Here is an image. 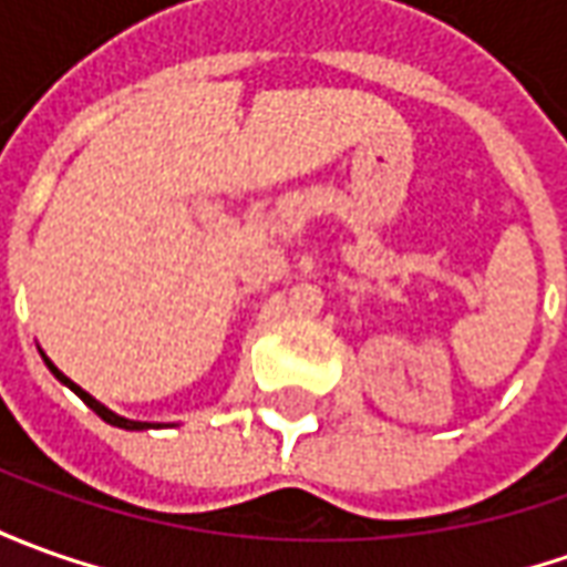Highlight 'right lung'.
I'll return each instance as SVG.
<instances>
[{
	"label": "right lung",
	"instance_id": "1",
	"mask_svg": "<svg viewBox=\"0 0 567 567\" xmlns=\"http://www.w3.org/2000/svg\"><path fill=\"white\" fill-rule=\"evenodd\" d=\"M45 364H49V370H52V373H54V377H58V380L64 382V385H70V389H73V392H76V395H80L82 401L89 404V408L95 410V413H97V416H101V420H104V423L120 425V429H147V423H135V420H126V416H116L113 410L104 408V404H101V401H95V398L89 395V392H82L80 385H76V382H70L68 377H64V373H61V370H58V367H54L52 361H49V358H45Z\"/></svg>",
	"mask_w": 567,
	"mask_h": 567
}]
</instances>
